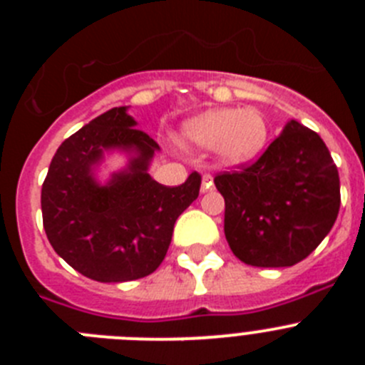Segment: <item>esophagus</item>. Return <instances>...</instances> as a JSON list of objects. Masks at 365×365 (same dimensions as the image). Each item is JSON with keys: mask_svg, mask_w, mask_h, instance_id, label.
<instances>
[{"mask_svg": "<svg viewBox=\"0 0 365 365\" xmlns=\"http://www.w3.org/2000/svg\"><path fill=\"white\" fill-rule=\"evenodd\" d=\"M214 188V177L210 175V173H205L202 175V185H201V192H210V190Z\"/></svg>", "mask_w": 365, "mask_h": 365, "instance_id": "esophagus-1", "label": "esophagus"}]
</instances>
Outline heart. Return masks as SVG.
I'll return each mask as SVG.
<instances>
[{
    "label": "heart",
    "instance_id": "heart-1",
    "mask_svg": "<svg viewBox=\"0 0 365 365\" xmlns=\"http://www.w3.org/2000/svg\"><path fill=\"white\" fill-rule=\"evenodd\" d=\"M269 138L263 113L256 108L214 109L192 118L185 125V140L202 150L217 148L230 164L252 160L261 153Z\"/></svg>",
    "mask_w": 365,
    "mask_h": 365
}]
</instances>
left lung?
Instances as JSON below:
<instances>
[{
  "label": "left lung",
  "instance_id": "obj_1",
  "mask_svg": "<svg viewBox=\"0 0 365 365\" xmlns=\"http://www.w3.org/2000/svg\"><path fill=\"white\" fill-rule=\"evenodd\" d=\"M225 235L235 257L252 267H292L333 228L340 177L316 131L291 120L252 164L217 173Z\"/></svg>",
  "mask_w": 365,
  "mask_h": 365
}]
</instances>
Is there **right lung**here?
<instances>
[{"instance_id": "right-lung-1", "label": "right lung", "mask_w": 365, "mask_h": 365, "mask_svg": "<svg viewBox=\"0 0 365 365\" xmlns=\"http://www.w3.org/2000/svg\"><path fill=\"white\" fill-rule=\"evenodd\" d=\"M135 125L125 106L93 118L58 148L41 186L43 228L54 252L95 282H131L159 269L177 217L201 188L197 172L180 186L151 179L148 166L159 144ZM111 147L138 157L100 187L91 168Z\"/></svg>"}]
</instances>
